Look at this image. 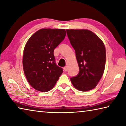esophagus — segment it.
Returning a JSON list of instances; mask_svg holds the SVG:
<instances>
[{
	"instance_id": "34e87169",
	"label": "esophagus",
	"mask_w": 126,
	"mask_h": 126,
	"mask_svg": "<svg viewBox=\"0 0 126 126\" xmlns=\"http://www.w3.org/2000/svg\"><path fill=\"white\" fill-rule=\"evenodd\" d=\"M63 69H64V71L67 72L68 71V67H67V66H65V67H64Z\"/></svg>"
}]
</instances>
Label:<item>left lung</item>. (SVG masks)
Wrapping results in <instances>:
<instances>
[{"label": "left lung", "mask_w": 126, "mask_h": 126, "mask_svg": "<svg viewBox=\"0 0 126 126\" xmlns=\"http://www.w3.org/2000/svg\"><path fill=\"white\" fill-rule=\"evenodd\" d=\"M68 37L76 52L79 72L71 78L73 86L80 91L94 88L103 76L106 52L102 40L88 29H66Z\"/></svg>", "instance_id": "1"}]
</instances>
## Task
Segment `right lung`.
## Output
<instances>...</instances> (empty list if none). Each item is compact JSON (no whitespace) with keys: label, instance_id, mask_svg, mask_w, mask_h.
I'll use <instances>...</instances> for the list:
<instances>
[{"label":"right lung","instance_id":"obj_1","mask_svg":"<svg viewBox=\"0 0 126 126\" xmlns=\"http://www.w3.org/2000/svg\"><path fill=\"white\" fill-rule=\"evenodd\" d=\"M65 35L64 29L43 28L34 33L25 44L23 70L34 89L43 92L50 91L62 74L63 69L55 63L53 52Z\"/></svg>","mask_w":126,"mask_h":126}]
</instances>
